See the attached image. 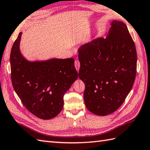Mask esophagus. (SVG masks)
<instances>
[{
  "label": "esophagus",
  "instance_id": "1",
  "mask_svg": "<svg viewBox=\"0 0 150 150\" xmlns=\"http://www.w3.org/2000/svg\"><path fill=\"white\" fill-rule=\"evenodd\" d=\"M74 65H75V67L76 69V70L78 72L79 71V69L80 68V63L78 60H76L75 61V63H74Z\"/></svg>",
  "mask_w": 150,
  "mask_h": 150
}]
</instances>
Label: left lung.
<instances>
[{
	"label": "left lung",
	"instance_id": "obj_1",
	"mask_svg": "<svg viewBox=\"0 0 150 150\" xmlns=\"http://www.w3.org/2000/svg\"><path fill=\"white\" fill-rule=\"evenodd\" d=\"M111 25L106 38H97L79 50L85 104L98 116L110 115L121 106L136 75V46L127 25L118 20Z\"/></svg>",
	"mask_w": 150,
	"mask_h": 150
}]
</instances>
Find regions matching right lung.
Segmentation results:
<instances>
[{"instance_id":"right-lung-1","label":"right lung","mask_w":150,"mask_h":150,"mask_svg":"<svg viewBox=\"0 0 150 150\" xmlns=\"http://www.w3.org/2000/svg\"><path fill=\"white\" fill-rule=\"evenodd\" d=\"M20 32L10 55L14 90L28 111L42 120L55 117L62 110L64 93L78 78L72 58L30 61L21 53Z\"/></svg>"}]
</instances>
